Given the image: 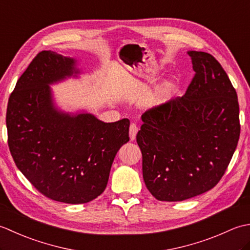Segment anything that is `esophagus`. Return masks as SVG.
<instances>
[{"instance_id": "esophagus-1", "label": "esophagus", "mask_w": 250, "mask_h": 250, "mask_svg": "<svg viewBox=\"0 0 250 250\" xmlns=\"http://www.w3.org/2000/svg\"><path fill=\"white\" fill-rule=\"evenodd\" d=\"M137 132H139V128H137V125L135 124H131V125H130V140L131 141H134L136 139Z\"/></svg>"}]
</instances>
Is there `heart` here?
I'll use <instances>...</instances> for the list:
<instances>
[{"label":"heart","instance_id":"1","mask_svg":"<svg viewBox=\"0 0 250 250\" xmlns=\"http://www.w3.org/2000/svg\"><path fill=\"white\" fill-rule=\"evenodd\" d=\"M174 89V83L172 82H167L164 83V86L162 88V91L161 93L158 95V97L155 99V102L156 104H161L163 103L164 101H166L167 99V97L169 94H171V92L173 91Z\"/></svg>","mask_w":250,"mask_h":250}]
</instances>
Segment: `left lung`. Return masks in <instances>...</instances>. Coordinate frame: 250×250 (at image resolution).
I'll use <instances>...</instances> for the list:
<instances>
[{"label":"left lung","instance_id":"obj_1","mask_svg":"<svg viewBox=\"0 0 250 250\" xmlns=\"http://www.w3.org/2000/svg\"><path fill=\"white\" fill-rule=\"evenodd\" d=\"M195 75L182 98L142 116L136 135L143 178L159 201L177 202L214 188L240 139L237 94L215 58L189 50Z\"/></svg>","mask_w":250,"mask_h":250}]
</instances>
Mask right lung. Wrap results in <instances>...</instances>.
<instances>
[{"label":"right lung","instance_id":"1","mask_svg":"<svg viewBox=\"0 0 250 250\" xmlns=\"http://www.w3.org/2000/svg\"><path fill=\"white\" fill-rule=\"evenodd\" d=\"M81 73L75 58L40 52L16 83L6 113L16 166L41 193L68 204L103 192L117 152L129 142V119L107 124L86 110L58 107L50 86Z\"/></svg>","mask_w":250,"mask_h":250}]
</instances>
